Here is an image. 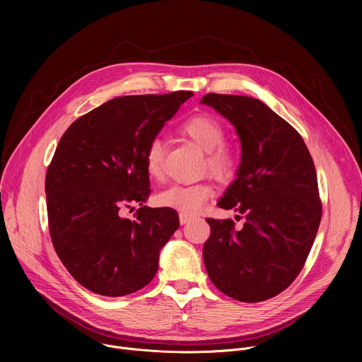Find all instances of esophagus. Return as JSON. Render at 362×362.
<instances>
[{
	"mask_svg": "<svg viewBox=\"0 0 362 362\" xmlns=\"http://www.w3.org/2000/svg\"><path fill=\"white\" fill-rule=\"evenodd\" d=\"M196 216H193V215H187V214H180L179 215V221H180V225H186L187 222H190V221H193Z\"/></svg>",
	"mask_w": 362,
	"mask_h": 362,
	"instance_id": "esophagus-1",
	"label": "esophagus"
}]
</instances>
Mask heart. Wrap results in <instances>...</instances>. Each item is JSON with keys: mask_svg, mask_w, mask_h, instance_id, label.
Segmentation results:
<instances>
[{"mask_svg": "<svg viewBox=\"0 0 362 362\" xmlns=\"http://www.w3.org/2000/svg\"><path fill=\"white\" fill-rule=\"evenodd\" d=\"M182 133L206 151V163L211 172L219 177H226L232 173L235 159L232 151L222 146L225 140V129L219 120L208 115L190 117L182 124ZM146 169L154 179L163 175V143L159 139L151 140L147 147ZM212 194L214 187L208 183H196L190 186L175 185L158 194V203L165 208L180 211L182 214H194Z\"/></svg>", "mask_w": 362, "mask_h": 362, "instance_id": "obj_1", "label": "heart"}]
</instances>
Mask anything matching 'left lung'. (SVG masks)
Here are the masks:
<instances>
[{
	"label": "left lung",
	"instance_id": "obj_1",
	"mask_svg": "<svg viewBox=\"0 0 362 362\" xmlns=\"http://www.w3.org/2000/svg\"><path fill=\"white\" fill-rule=\"evenodd\" d=\"M214 107L240 140L236 179L218 206L246 219H206L211 236L203 261L214 285L240 302H261L285 291L300 272L320 222L321 200L311 154L299 133L257 98L209 93Z\"/></svg>",
	"mask_w": 362,
	"mask_h": 362
}]
</instances>
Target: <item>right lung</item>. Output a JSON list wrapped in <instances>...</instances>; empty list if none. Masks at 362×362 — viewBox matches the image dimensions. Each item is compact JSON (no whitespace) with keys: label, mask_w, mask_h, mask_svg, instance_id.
Instances as JSON below:
<instances>
[{"label":"right lung","mask_w":362,"mask_h":362,"mask_svg":"<svg viewBox=\"0 0 362 362\" xmlns=\"http://www.w3.org/2000/svg\"><path fill=\"white\" fill-rule=\"evenodd\" d=\"M192 91L123 95L77 119L45 176L51 240L71 276L103 296L144 288L179 228L172 208L143 206L150 193L146 151ZM139 202L136 221L121 216Z\"/></svg>","instance_id":"right-lung-1"}]
</instances>
